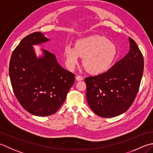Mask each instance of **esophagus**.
<instances>
[{
    "mask_svg": "<svg viewBox=\"0 0 153 153\" xmlns=\"http://www.w3.org/2000/svg\"><path fill=\"white\" fill-rule=\"evenodd\" d=\"M76 80L77 81L82 80H83V78H82V76H81L78 75V76H76Z\"/></svg>",
    "mask_w": 153,
    "mask_h": 153,
    "instance_id": "1",
    "label": "esophagus"
}]
</instances>
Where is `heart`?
<instances>
[{"mask_svg": "<svg viewBox=\"0 0 153 153\" xmlns=\"http://www.w3.org/2000/svg\"><path fill=\"white\" fill-rule=\"evenodd\" d=\"M117 55L116 45L105 37L92 36L78 39L75 45H66L63 57L68 69L74 70L83 58V65L90 73L99 74L111 67Z\"/></svg>", "mask_w": 153, "mask_h": 153, "instance_id": "b5f03b06", "label": "heart"}]
</instances>
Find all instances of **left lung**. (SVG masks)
<instances>
[{
	"label": "left lung",
	"mask_w": 153,
	"mask_h": 153,
	"mask_svg": "<svg viewBox=\"0 0 153 153\" xmlns=\"http://www.w3.org/2000/svg\"><path fill=\"white\" fill-rule=\"evenodd\" d=\"M130 49L107 72L86 77V100L98 116L113 117L130 108L139 91L144 60L141 51L129 37Z\"/></svg>",
	"instance_id": "obj_1"
}]
</instances>
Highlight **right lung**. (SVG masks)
<instances>
[{
    "label": "right lung",
    "instance_id": "1",
    "mask_svg": "<svg viewBox=\"0 0 153 153\" xmlns=\"http://www.w3.org/2000/svg\"><path fill=\"white\" fill-rule=\"evenodd\" d=\"M50 41L41 32L22 39L12 53L9 76L22 106L37 116L55 114L63 104L74 82V74L62 67L55 55L45 49L37 57L33 45Z\"/></svg>",
    "mask_w": 153,
    "mask_h": 153
}]
</instances>
